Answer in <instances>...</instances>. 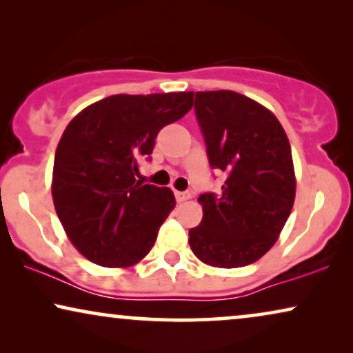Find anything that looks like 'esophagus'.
<instances>
[{
	"instance_id": "34e87169",
	"label": "esophagus",
	"mask_w": 353,
	"mask_h": 353,
	"mask_svg": "<svg viewBox=\"0 0 353 353\" xmlns=\"http://www.w3.org/2000/svg\"><path fill=\"white\" fill-rule=\"evenodd\" d=\"M175 197L176 202H185L188 199H191V194L188 191H175Z\"/></svg>"
}]
</instances>
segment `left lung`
I'll return each mask as SVG.
<instances>
[{
	"mask_svg": "<svg viewBox=\"0 0 353 353\" xmlns=\"http://www.w3.org/2000/svg\"><path fill=\"white\" fill-rule=\"evenodd\" d=\"M194 109L210 165L228 176L219 196H199L191 250L210 267H245L273 248L292 210L291 144L272 110L236 91H197Z\"/></svg>",
	"mask_w": 353,
	"mask_h": 353,
	"instance_id": "left-lung-1",
	"label": "left lung"
}]
</instances>
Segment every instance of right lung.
Wrapping results in <instances>:
<instances>
[{
    "instance_id": "1",
    "label": "right lung",
    "mask_w": 353,
    "mask_h": 353,
    "mask_svg": "<svg viewBox=\"0 0 353 353\" xmlns=\"http://www.w3.org/2000/svg\"><path fill=\"white\" fill-rule=\"evenodd\" d=\"M192 91L114 94L75 115L57 144L51 192L75 249L90 262L128 268L146 257L175 209L170 188L137 180L162 127L192 108Z\"/></svg>"
}]
</instances>
